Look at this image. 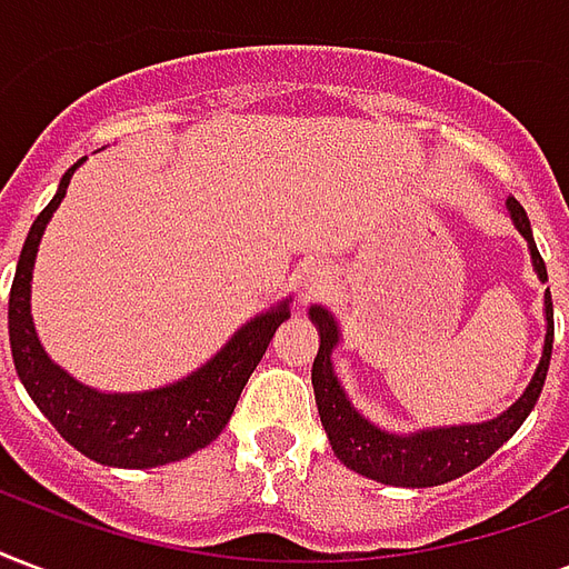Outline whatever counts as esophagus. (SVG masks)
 Instances as JSON below:
<instances>
[{"instance_id": "1", "label": "esophagus", "mask_w": 569, "mask_h": 569, "mask_svg": "<svg viewBox=\"0 0 569 569\" xmlns=\"http://www.w3.org/2000/svg\"><path fill=\"white\" fill-rule=\"evenodd\" d=\"M331 280H333V268L325 266V262H310V266H303L301 274H298V283H301L303 298L322 292L325 286L331 283Z\"/></svg>"}]
</instances>
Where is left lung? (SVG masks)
I'll return each mask as SVG.
<instances>
[{
  "label": "left lung",
  "instance_id": "1",
  "mask_svg": "<svg viewBox=\"0 0 569 569\" xmlns=\"http://www.w3.org/2000/svg\"><path fill=\"white\" fill-rule=\"evenodd\" d=\"M507 211L516 229L522 232L531 250V262H535L537 277L546 283V262L531 236V223H528L526 208L519 206L513 197L507 199ZM546 307V342L543 358L537 363L535 376L522 390V397L501 411L498 418L483 420V423H462V427H436L420 429L411 436L400 432H385L376 423L358 415L346 390H342L337 372H333L331 352L340 342V328L325 307H310V319L319 328V355L313 361V390L316 406H319V418L328 432L333 453L342 466L352 468L358 475L390 483V487L406 489H423L439 487L448 480L475 471L480 462H487L505 441H510L516 429L526 423L531 409L537 406V397L543 390L546 372H549V358H552V337H555V319H552V295L546 289L543 295Z\"/></svg>",
  "mask_w": 569,
  "mask_h": 569
}]
</instances>
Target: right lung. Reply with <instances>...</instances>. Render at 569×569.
<instances>
[{"label":"right lung","instance_id":"right-lung-1","mask_svg":"<svg viewBox=\"0 0 569 569\" xmlns=\"http://www.w3.org/2000/svg\"><path fill=\"white\" fill-rule=\"evenodd\" d=\"M77 160L59 181L56 197L41 214L20 250L11 298H8V337L17 376L68 445L101 466L154 468L197 453L223 432L236 411L250 372L262 361L274 331L289 319V298L241 325L236 337L188 379L142 393H101L82 385L43 352L32 322L34 253L50 217L64 199Z\"/></svg>","mask_w":569,"mask_h":569}]
</instances>
